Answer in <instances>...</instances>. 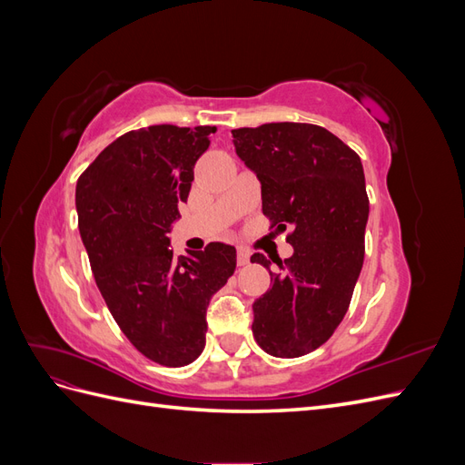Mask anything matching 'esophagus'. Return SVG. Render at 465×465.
<instances>
[{
  "label": "esophagus",
  "instance_id": "1",
  "mask_svg": "<svg viewBox=\"0 0 465 465\" xmlns=\"http://www.w3.org/2000/svg\"><path fill=\"white\" fill-rule=\"evenodd\" d=\"M236 262H238V265H246L250 262V254L244 248L236 250Z\"/></svg>",
  "mask_w": 465,
  "mask_h": 465
}]
</instances>
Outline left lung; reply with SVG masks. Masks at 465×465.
<instances>
[{
  "label": "left lung",
  "mask_w": 465,
  "mask_h": 465,
  "mask_svg": "<svg viewBox=\"0 0 465 465\" xmlns=\"http://www.w3.org/2000/svg\"><path fill=\"white\" fill-rule=\"evenodd\" d=\"M236 154L262 184L272 227L292 231V256L254 302L252 331L273 357L294 359L340 326L364 260L369 195L359 154L314 124L273 122L232 130ZM270 270V260L254 254Z\"/></svg>",
  "instance_id": "obj_1"
}]
</instances>
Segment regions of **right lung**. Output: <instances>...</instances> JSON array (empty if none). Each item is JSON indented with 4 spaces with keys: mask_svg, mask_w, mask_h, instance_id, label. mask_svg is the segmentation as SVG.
Returning a JSON list of instances; mask_svg holds the SVG:
<instances>
[{
    "mask_svg": "<svg viewBox=\"0 0 465 465\" xmlns=\"http://www.w3.org/2000/svg\"><path fill=\"white\" fill-rule=\"evenodd\" d=\"M213 125L161 124L112 142L77 180L81 241L130 343L163 367H184L205 347V311L234 273V246L211 242L174 260L171 224L188 200L193 164Z\"/></svg>",
    "mask_w": 465,
    "mask_h": 465,
    "instance_id": "right-lung-1",
    "label": "right lung"
}]
</instances>
